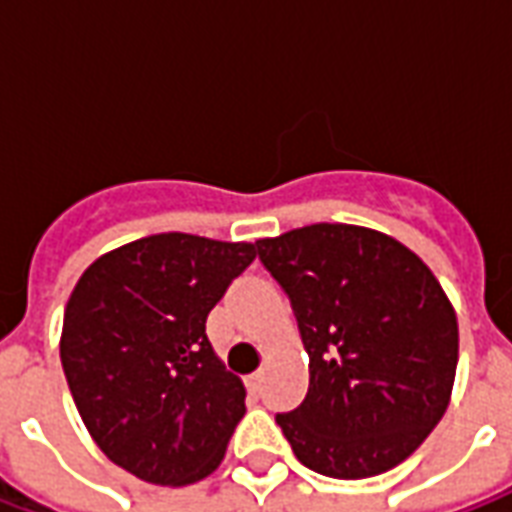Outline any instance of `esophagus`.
<instances>
[{
  "mask_svg": "<svg viewBox=\"0 0 512 512\" xmlns=\"http://www.w3.org/2000/svg\"><path fill=\"white\" fill-rule=\"evenodd\" d=\"M263 381H266V376H263V370H257V373H252V376L246 378V386H249V392H255V395H260V389H263Z\"/></svg>",
  "mask_w": 512,
  "mask_h": 512,
  "instance_id": "obj_1",
  "label": "esophagus"
}]
</instances>
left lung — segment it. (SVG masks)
<instances>
[{"label": "left lung", "mask_w": 512, "mask_h": 512, "mask_svg": "<svg viewBox=\"0 0 512 512\" xmlns=\"http://www.w3.org/2000/svg\"><path fill=\"white\" fill-rule=\"evenodd\" d=\"M310 354V389L277 425L307 469L362 480L406 461L450 403L458 321L411 249L354 224L257 241Z\"/></svg>", "instance_id": "left-lung-1"}]
</instances>
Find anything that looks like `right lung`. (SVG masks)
I'll return each instance as SVG.
<instances>
[{
	"mask_svg": "<svg viewBox=\"0 0 512 512\" xmlns=\"http://www.w3.org/2000/svg\"><path fill=\"white\" fill-rule=\"evenodd\" d=\"M255 255L161 233L98 257L73 288L60 340L73 403L106 458L145 483L211 474L246 414L205 321Z\"/></svg>",
	"mask_w": 512,
	"mask_h": 512,
	"instance_id": "right-lung-1",
	"label": "right lung"
}]
</instances>
